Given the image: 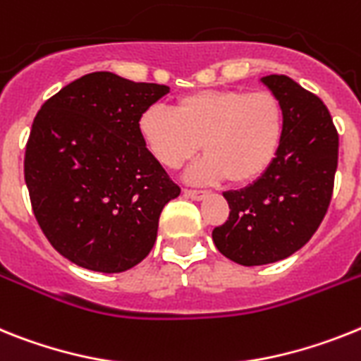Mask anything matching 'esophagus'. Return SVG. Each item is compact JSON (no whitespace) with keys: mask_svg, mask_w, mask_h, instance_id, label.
<instances>
[{"mask_svg":"<svg viewBox=\"0 0 361 361\" xmlns=\"http://www.w3.org/2000/svg\"><path fill=\"white\" fill-rule=\"evenodd\" d=\"M183 195L187 198H192V200H204L207 196V190H195V189H185L183 190Z\"/></svg>","mask_w":361,"mask_h":361,"instance_id":"obj_1","label":"esophagus"}]
</instances>
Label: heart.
<instances>
[{
	"label": "heart",
	"instance_id": "1",
	"mask_svg": "<svg viewBox=\"0 0 361 361\" xmlns=\"http://www.w3.org/2000/svg\"><path fill=\"white\" fill-rule=\"evenodd\" d=\"M137 134L166 171H178L204 147L187 172L192 183L259 180L274 163L284 134V110L268 90H200L176 99L172 110L150 106L139 115Z\"/></svg>",
	"mask_w": 361,
	"mask_h": 361
}]
</instances>
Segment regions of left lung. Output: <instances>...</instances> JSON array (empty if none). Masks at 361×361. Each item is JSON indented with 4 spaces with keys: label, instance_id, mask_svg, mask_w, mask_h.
Returning <instances> with one entry per match:
<instances>
[{
    "label": "left lung",
    "instance_id": "obj_1",
    "mask_svg": "<svg viewBox=\"0 0 361 361\" xmlns=\"http://www.w3.org/2000/svg\"><path fill=\"white\" fill-rule=\"evenodd\" d=\"M260 82L283 104V141L259 180L224 192L231 211L213 231L218 251L242 266L271 264L310 240L326 214L338 169L340 139L319 97L286 75Z\"/></svg>",
    "mask_w": 361,
    "mask_h": 361
}]
</instances>
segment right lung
Instances as JSON below:
<instances>
[{
	"label": "right lung",
	"instance_id": "right-lung-1",
	"mask_svg": "<svg viewBox=\"0 0 361 361\" xmlns=\"http://www.w3.org/2000/svg\"><path fill=\"white\" fill-rule=\"evenodd\" d=\"M169 92L97 71L36 114L25 183L42 231L73 264L121 274L152 250L159 214L180 187L143 147L137 121Z\"/></svg>",
	"mask_w": 361,
	"mask_h": 361
}]
</instances>
